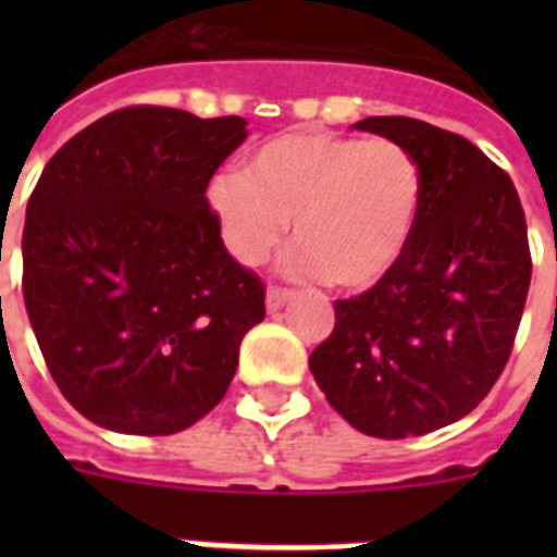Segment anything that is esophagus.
Returning <instances> with one entry per match:
<instances>
[{"label":"esophagus","instance_id":"esophagus-1","mask_svg":"<svg viewBox=\"0 0 557 557\" xmlns=\"http://www.w3.org/2000/svg\"><path fill=\"white\" fill-rule=\"evenodd\" d=\"M288 300H292V292H288V288L271 286L269 292H265V309H269V312H280Z\"/></svg>","mask_w":557,"mask_h":557}]
</instances>
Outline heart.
<instances>
[{"instance_id": "1", "label": "heart", "mask_w": 557, "mask_h": 557, "mask_svg": "<svg viewBox=\"0 0 557 557\" xmlns=\"http://www.w3.org/2000/svg\"><path fill=\"white\" fill-rule=\"evenodd\" d=\"M208 201L227 248L260 265L295 219L288 271L364 292L405 257L422 208V170L387 138L297 129L251 152L245 173L210 182Z\"/></svg>"}]
</instances>
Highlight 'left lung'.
<instances>
[{"label": "left lung", "mask_w": 557, "mask_h": 557, "mask_svg": "<svg viewBox=\"0 0 557 557\" xmlns=\"http://www.w3.org/2000/svg\"><path fill=\"white\" fill-rule=\"evenodd\" d=\"M356 129L410 150L422 208L396 269L335 300L309 370L356 431L405 440L471 413L500 379L532 280L527 219L511 178L462 135L401 115Z\"/></svg>", "instance_id": "1"}]
</instances>
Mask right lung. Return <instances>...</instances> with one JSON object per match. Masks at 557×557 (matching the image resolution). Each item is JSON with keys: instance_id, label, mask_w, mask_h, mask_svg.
<instances>
[{"instance_id": "obj_1", "label": "right lung", "mask_w": 557, "mask_h": 557, "mask_svg": "<svg viewBox=\"0 0 557 557\" xmlns=\"http://www.w3.org/2000/svg\"><path fill=\"white\" fill-rule=\"evenodd\" d=\"M245 117L109 112L48 161L22 231V295L57 387L89 422L168 436L222 401L265 288L205 199Z\"/></svg>"}]
</instances>
